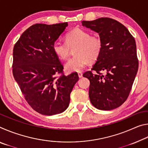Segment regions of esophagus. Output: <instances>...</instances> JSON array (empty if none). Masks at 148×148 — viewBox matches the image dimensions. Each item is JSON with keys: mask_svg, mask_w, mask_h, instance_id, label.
<instances>
[{"mask_svg": "<svg viewBox=\"0 0 148 148\" xmlns=\"http://www.w3.org/2000/svg\"><path fill=\"white\" fill-rule=\"evenodd\" d=\"M77 74H78L79 77H82V76H83V74H82V72H78V73H77Z\"/></svg>", "mask_w": 148, "mask_h": 148, "instance_id": "obj_1", "label": "esophagus"}]
</instances>
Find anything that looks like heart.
<instances>
[{
    "label": "heart",
    "instance_id": "heart-1",
    "mask_svg": "<svg viewBox=\"0 0 148 148\" xmlns=\"http://www.w3.org/2000/svg\"><path fill=\"white\" fill-rule=\"evenodd\" d=\"M102 41L99 36H91L86 30L75 28L65 35V42L57 40L53 44V51L59 59L66 60L74 50V57L66 62L65 69L69 72H79L88 62L96 61L101 56Z\"/></svg>",
    "mask_w": 148,
    "mask_h": 148
}]
</instances>
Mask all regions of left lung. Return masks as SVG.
Here are the masks:
<instances>
[{
  "instance_id": "obj_1",
  "label": "left lung",
  "mask_w": 148,
  "mask_h": 148,
  "mask_svg": "<svg viewBox=\"0 0 148 148\" xmlns=\"http://www.w3.org/2000/svg\"><path fill=\"white\" fill-rule=\"evenodd\" d=\"M82 23L98 32L103 44L91 71L83 74L90 81V101L97 109H115L128 98L138 72L136 42L123 25L112 18L101 17Z\"/></svg>"
}]
</instances>
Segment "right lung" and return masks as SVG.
<instances>
[{"label": "right lung", "instance_id": "right-lung-1", "mask_svg": "<svg viewBox=\"0 0 148 148\" xmlns=\"http://www.w3.org/2000/svg\"><path fill=\"white\" fill-rule=\"evenodd\" d=\"M67 25V22L34 24L21 34L14 47V79L27 103L42 115L63 112L79 79L77 72L64 76L63 65L53 51V43Z\"/></svg>", "mask_w": 148, "mask_h": 148}]
</instances>
